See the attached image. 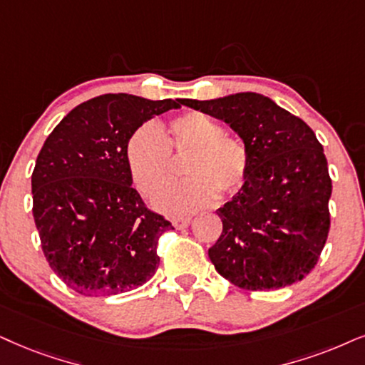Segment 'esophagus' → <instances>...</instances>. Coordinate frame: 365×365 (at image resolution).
<instances>
[{
	"instance_id": "1",
	"label": "esophagus",
	"mask_w": 365,
	"mask_h": 365,
	"mask_svg": "<svg viewBox=\"0 0 365 365\" xmlns=\"http://www.w3.org/2000/svg\"><path fill=\"white\" fill-rule=\"evenodd\" d=\"M172 222H173V225H175V227H177V229H185V227H188V225L192 224V217H188V215H180V217H175Z\"/></svg>"
}]
</instances>
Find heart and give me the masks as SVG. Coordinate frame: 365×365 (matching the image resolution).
I'll list each match as a JSON object with an SVG mask.
<instances>
[{
  "label": "heart",
  "instance_id": "1",
  "mask_svg": "<svg viewBox=\"0 0 365 365\" xmlns=\"http://www.w3.org/2000/svg\"><path fill=\"white\" fill-rule=\"evenodd\" d=\"M173 156L185 160L187 182L163 187L153 197L165 212H188L212 204L217 192L236 195L247 183L251 151L241 138L224 133L209 114L190 110L175 118L161 135L153 124L129 138L126 160L138 190L151 195L173 175Z\"/></svg>",
  "mask_w": 365,
  "mask_h": 365
}]
</instances>
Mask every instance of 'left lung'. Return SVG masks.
Returning <instances> with one entry per match:
<instances>
[{"label": "left lung", "instance_id": "8db88e82", "mask_svg": "<svg viewBox=\"0 0 365 365\" xmlns=\"http://www.w3.org/2000/svg\"><path fill=\"white\" fill-rule=\"evenodd\" d=\"M182 104L222 119L251 151L247 183L217 209L222 234L209 249L217 273L251 292L302 281L330 230L331 178L315 133L255 92Z\"/></svg>", "mask_w": 365, "mask_h": 365}]
</instances>
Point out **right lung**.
I'll list each match as a JSON object with an SVG mask.
<instances>
[{
    "mask_svg": "<svg viewBox=\"0 0 365 365\" xmlns=\"http://www.w3.org/2000/svg\"><path fill=\"white\" fill-rule=\"evenodd\" d=\"M182 101L99 96L72 109L41 146L31 173L35 225L50 267L76 293H126L155 274L160 237L175 227L133 188L126 146Z\"/></svg>",
    "mask_w": 365,
    "mask_h": 365,
    "instance_id": "add662e5",
    "label": "right lung"
}]
</instances>
